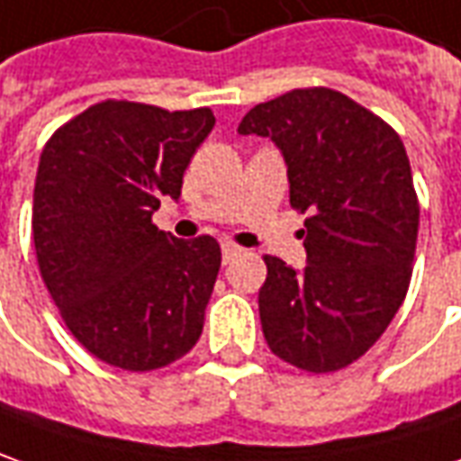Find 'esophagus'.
I'll list each match as a JSON object with an SVG mask.
<instances>
[{
	"mask_svg": "<svg viewBox=\"0 0 461 461\" xmlns=\"http://www.w3.org/2000/svg\"><path fill=\"white\" fill-rule=\"evenodd\" d=\"M242 252L244 249L242 247H237V244H231V242L221 244V259H224V265H230L231 259H234V257H240Z\"/></svg>",
	"mask_w": 461,
	"mask_h": 461,
	"instance_id": "34e87169",
	"label": "esophagus"
}]
</instances>
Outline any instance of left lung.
Masks as SVG:
<instances>
[{
  "label": "left lung",
  "instance_id": "8db88e82",
  "mask_svg": "<svg viewBox=\"0 0 461 461\" xmlns=\"http://www.w3.org/2000/svg\"><path fill=\"white\" fill-rule=\"evenodd\" d=\"M237 131L280 149L290 204L310 214L303 270L265 257V340L310 374L346 368L386 330L411 280L419 202L402 139L330 87L259 103Z\"/></svg>",
  "mask_w": 461,
  "mask_h": 461
}]
</instances>
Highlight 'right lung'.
Wrapping results in <instances>:
<instances>
[{"instance_id": "right-lung-1", "label": "right lung", "mask_w": 461, "mask_h": 461, "mask_svg": "<svg viewBox=\"0 0 461 461\" xmlns=\"http://www.w3.org/2000/svg\"><path fill=\"white\" fill-rule=\"evenodd\" d=\"M212 128L209 108L105 100L42 149L32 206L40 272L77 343L115 368H161L202 336L221 265L217 240L184 242L151 217L161 196H181Z\"/></svg>"}]
</instances>
